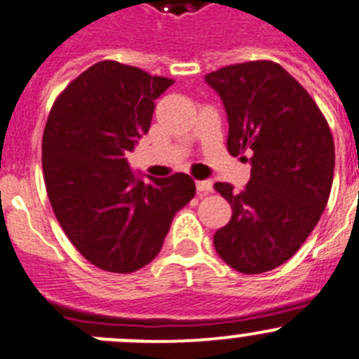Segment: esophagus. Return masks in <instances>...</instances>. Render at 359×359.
Instances as JSON below:
<instances>
[{"label":"esophagus","instance_id":"1","mask_svg":"<svg viewBox=\"0 0 359 359\" xmlns=\"http://www.w3.org/2000/svg\"><path fill=\"white\" fill-rule=\"evenodd\" d=\"M196 189H198V193H200V194H208V193H212V191H214V186H212L210 180H198Z\"/></svg>","mask_w":359,"mask_h":359}]
</instances>
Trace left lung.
<instances>
[{
    "label": "left lung",
    "instance_id": "obj_1",
    "mask_svg": "<svg viewBox=\"0 0 359 359\" xmlns=\"http://www.w3.org/2000/svg\"><path fill=\"white\" fill-rule=\"evenodd\" d=\"M205 80L224 103L228 152L242 161L250 152L252 166L240 193L215 182L233 214L215 231L214 247L236 272H268L300 249L328 203L332 131L311 95L277 62L229 65Z\"/></svg>",
    "mask_w": 359,
    "mask_h": 359
}]
</instances>
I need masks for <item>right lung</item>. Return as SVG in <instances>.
<instances>
[{
	"label": "right lung",
	"instance_id": "add662e5",
	"mask_svg": "<svg viewBox=\"0 0 359 359\" xmlns=\"http://www.w3.org/2000/svg\"><path fill=\"white\" fill-rule=\"evenodd\" d=\"M172 83L137 66L100 61L48 114L41 165L52 210L75 249L107 272L131 273L151 263L173 215L196 193L186 173L142 180L124 158Z\"/></svg>",
	"mask_w": 359,
	"mask_h": 359
}]
</instances>
